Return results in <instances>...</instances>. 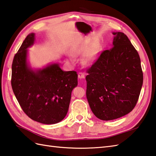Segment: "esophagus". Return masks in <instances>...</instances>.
<instances>
[{"label": "esophagus", "mask_w": 156, "mask_h": 156, "mask_svg": "<svg viewBox=\"0 0 156 156\" xmlns=\"http://www.w3.org/2000/svg\"><path fill=\"white\" fill-rule=\"evenodd\" d=\"M78 77L81 79H84L85 78V74L83 73H81V72H79L78 73Z\"/></svg>", "instance_id": "1"}]
</instances>
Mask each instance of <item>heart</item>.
I'll use <instances>...</instances> for the list:
<instances>
[{
  "label": "heart",
  "mask_w": 156,
  "mask_h": 156,
  "mask_svg": "<svg viewBox=\"0 0 156 156\" xmlns=\"http://www.w3.org/2000/svg\"><path fill=\"white\" fill-rule=\"evenodd\" d=\"M78 53H79V51H78ZM94 60V57L93 56V55H88L87 57V59H86V61H87V63H91V62H93V61Z\"/></svg>",
  "instance_id": "heart-1"
}]
</instances>
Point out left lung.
I'll return each instance as SVG.
<instances>
[{"mask_svg":"<svg viewBox=\"0 0 156 156\" xmlns=\"http://www.w3.org/2000/svg\"><path fill=\"white\" fill-rule=\"evenodd\" d=\"M113 47L103 51L87 71L86 96L99 119L113 120L127 115L136 106L143 85L137 51L122 32H113Z\"/></svg>","mask_w":156,"mask_h":156,"instance_id":"8db88e82","label":"left lung"}]
</instances>
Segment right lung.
<instances>
[{"mask_svg":"<svg viewBox=\"0 0 156 156\" xmlns=\"http://www.w3.org/2000/svg\"><path fill=\"white\" fill-rule=\"evenodd\" d=\"M34 40V33H30L14 57L12 88L23 112L30 119L55 124L67 115L71 92L77 86V74L74 71H63L55 63L42 69L31 68L27 62V49Z\"/></svg>","mask_w":156,"mask_h":156,"instance_id":"1","label":"right lung"}]
</instances>
